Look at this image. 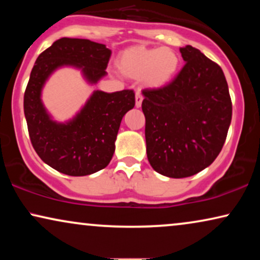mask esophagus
<instances>
[{
  "label": "esophagus",
  "instance_id": "esophagus-1",
  "mask_svg": "<svg viewBox=\"0 0 260 260\" xmlns=\"http://www.w3.org/2000/svg\"><path fill=\"white\" fill-rule=\"evenodd\" d=\"M135 101H136V108H141L142 106V102H143V95H142L141 91H137L136 92V95H135Z\"/></svg>",
  "mask_w": 260,
  "mask_h": 260
}]
</instances>
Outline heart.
Listing matches in <instances>:
<instances>
[{
  "instance_id": "1",
  "label": "heart",
  "mask_w": 260,
  "mask_h": 260,
  "mask_svg": "<svg viewBox=\"0 0 260 260\" xmlns=\"http://www.w3.org/2000/svg\"><path fill=\"white\" fill-rule=\"evenodd\" d=\"M116 66L123 76L131 79L142 78L147 86L159 88L175 78L180 67V58L172 48H149L136 45L119 53Z\"/></svg>"
}]
</instances>
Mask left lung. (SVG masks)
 Instances as JSON below:
<instances>
[{"mask_svg":"<svg viewBox=\"0 0 260 260\" xmlns=\"http://www.w3.org/2000/svg\"><path fill=\"white\" fill-rule=\"evenodd\" d=\"M180 52L186 63L175 79L165 87L142 91L149 163L155 172L173 179L211 166L232 119L221 67L189 45Z\"/></svg>","mask_w":260,"mask_h":260,"instance_id":"left-lung-1","label":"left lung"}]
</instances>
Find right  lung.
I'll list each match as a JSON object with an SVG mask.
<instances>
[{
	"label": "right lung",
	"mask_w": 260,
	"mask_h": 260,
	"mask_svg": "<svg viewBox=\"0 0 260 260\" xmlns=\"http://www.w3.org/2000/svg\"><path fill=\"white\" fill-rule=\"evenodd\" d=\"M111 51L86 39L61 38L38 56L23 98L30 142L42 161L70 176H85L105 168L115 152L120 122L135 106L133 90L93 91L77 115L60 123L41 101L48 78L61 67L80 70L88 84L106 74Z\"/></svg>",
	"instance_id": "obj_1"
}]
</instances>
